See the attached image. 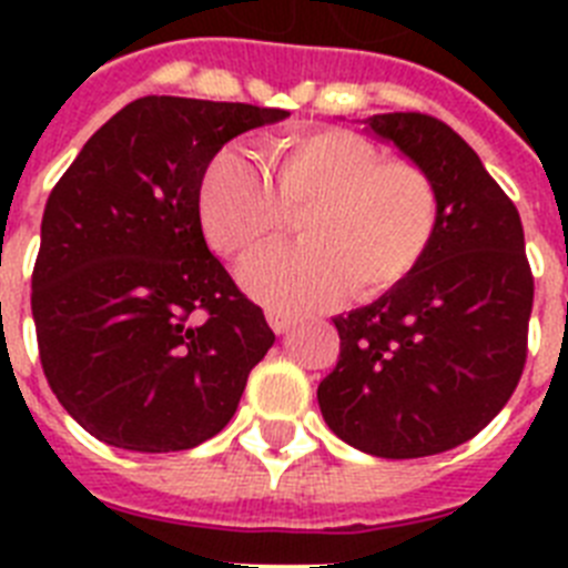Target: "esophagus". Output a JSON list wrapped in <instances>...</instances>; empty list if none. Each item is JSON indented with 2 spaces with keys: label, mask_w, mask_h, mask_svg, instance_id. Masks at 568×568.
<instances>
[{
  "label": "esophagus",
  "mask_w": 568,
  "mask_h": 568,
  "mask_svg": "<svg viewBox=\"0 0 568 568\" xmlns=\"http://www.w3.org/2000/svg\"><path fill=\"white\" fill-rule=\"evenodd\" d=\"M267 321H270V327H273L275 335H284L290 327H293V318H290L287 313H278V310H270Z\"/></svg>",
  "instance_id": "esophagus-1"
}]
</instances>
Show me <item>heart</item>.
Here are the masks:
<instances>
[{
    "label": "heart",
    "instance_id": "obj_1",
    "mask_svg": "<svg viewBox=\"0 0 568 568\" xmlns=\"http://www.w3.org/2000/svg\"><path fill=\"white\" fill-rule=\"evenodd\" d=\"M438 210L424 168L386 162L366 135L338 128L270 139L264 173L227 148L199 182L204 235L230 258L255 253L295 215L298 244L264 250L239 270L241 287L278 313L395 290L433 244Z\"/></svg>",
    "mask_w": 568,
    "mask_h": 568
}]
</instances>
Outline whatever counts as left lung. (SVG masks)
Listing matches in <instances>:
<instances>
[{"label":"left lung","instance_id":"8db88e82","mask_svg":"<svg viewBox=\"0 0 568 568\" xmlns=\"http://www.w3.org/2000/svg\"><path fill=\"white\" fill-rule=\"evenodd\" d=\"M364 124L433 179L438 230L409 278L335 315L341 358L318 406L361 453L426 458L475 438L511 398L535 284L518 210L449 124L424 113Z\"/></svg>","mask_w":568,"mask_h":568}]
</instances>
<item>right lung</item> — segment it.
<instances>
[{"instance_id": "add662e5", "label": "right lung", "mask_w": 568, "mask_h": 568, "mask_svg": "<svg viewBox=\"0 0 568 568\" xmlns=\"http://www.w3.org/2000/svg\"><path fill=\"white\" fill-rule=\"evenodd\" d=\"M287 115L135 99L53 187L30 307L44 378L93 438L182 453L233 418L275 335L210 253L199 182L230 139Z\"/></svg>"}]
</instances>
